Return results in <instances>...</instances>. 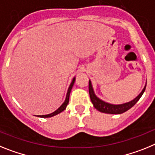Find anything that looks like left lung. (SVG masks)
I'll use <instances>...</instances> for the list:
<instances>
[{
  "mask_svg": "<svg viewBox=\"0 0 155 155\" xmlns=\"http://www.w3.org/2000/svg\"><path fill=\"white\" fill-rule=\"evenodd\" d=\"M146 85L143 87V91L140 92V94L137 97L134 98V100L131 101L127 102V103L121 104H112L107 103V102L101 100L100 98H98L95 95V94H94V89H93L92 83H91V80H89V94H90V97H91V101H92L93 104H94V107L97 110H98L101 112L107 113V114L118 115V114H122V113L128 111L133 106L135 105V104L140 100V98L141 97L143 92L145 91Z\"/></svg>",
  "mask_w": 155,
  "mask_h": 155,
  "instance_id": "1",
  "label": "left lung"
}]
</instances>
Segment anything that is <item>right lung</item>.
<instances>
[{"instance_id": "right-lung-1", "label": "right lung", "mask_w": 155, "mask_h": 155, "mask_svg": "<svg viewBox=\"0 0 155 155\" xmlns=\"http://www.w3.org/2000/svg\"><path fill=\"white\" fill-rule=\"evenodd\" d=\"M75 80H76V77H74L73 79H72V83L70 84L69 87L68 89V92H67L66 94V98H65V101H64V103L61 104L60 107L58 108L57 110L54 112L51 113V114H48V115H37L38 117H40V118H50V117H52V116H54V115H58L59 113H61V111H64L65 108H66V106L68 105V101H69V95H70V93H71V91H72V88L74 85V83H75Z\"/></svg>"}]
</instances>
